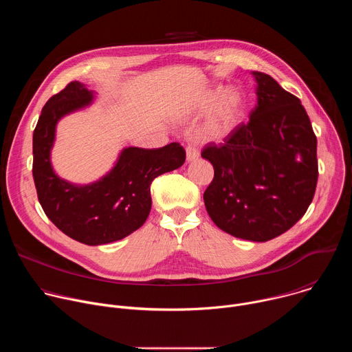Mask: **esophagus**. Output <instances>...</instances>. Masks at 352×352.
Instances as JSON below:
<instances>
[{
  "instance_id": "1",
  "label": "esophagus",
  "mask_w": 352,
  "mask_h": 352,
  "mask_svg": "<svg viewBox=\"0 0 352 352\" xmlns=\"http://www.w3.org/2000/svg\"><path fill=\"white\" fill-rule=\"evenodd\" d=\"M200 157V153L199 150L195 147V146H188L186 147V162L190 163V162H195Z\"/></svg>"
}]
</instances>
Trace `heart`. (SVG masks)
Instances as JSON below:
<instances>
[{
  "instance_id": "b5f03b06",
  "label": "heart",
  "mask_w": 352,
  "mask_h": 352,
  "mask_svg": "<svg viewBox=\"0 0 352 352\" xmlns=\"http://www.w3.org/2000/svg\"><path fill=\"white\" fill-rule=\"evenodd\" d=\"M205 113L197 126L199 138L210 143H221L235 132L243 118V94L236 89L226 90L223 85L208 86L188 103L182 118L195 120Z\"/></svg>"
}]
</instances>
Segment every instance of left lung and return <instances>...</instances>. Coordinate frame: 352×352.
I'll use <instances>...</instances> for the list:
<instances>
[{
  "mask_svg": "<svg viewBox=\"0 0 352 352\" xmlns=\"http://www.w3.org/2000/svg\"><path fill=\"white\" fill-rule=\"evenodd\" d=\"M252 75L258 103L249 122L202 152L214 168L204 200L220 230L266 242L308 210L318 184V140L300 100L270 75Z\"/></svg>",
  "mask_w": 352,
  "mask_h": 352,
  "instance_id": "8db88e82",
  "label": "left lung"
}]
</instances>
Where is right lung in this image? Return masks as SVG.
<instances>
[{
	"instance_id": "add662e5",
	"label": "right lung",
	"mask_w": 352,
	"mask_h": 352,
	"mask_svg": "<svg viewBox=\"0 0 352 352\" xmlns=\"http://www.w3.org/2000/svg\"><path fill=\"white\" fill-rule=\"evenodd\" d=\"M93 100L94 91L75 80L45 103L33 132V178L38 202L54 226L72 239L96 246L122 239L144 224L152 209L150 184L179 168L185 150L175 142L160 148L131 146L94 182L78 185L58 177L52 164L57 124Z\"/></svg>"
}]
</instances>
